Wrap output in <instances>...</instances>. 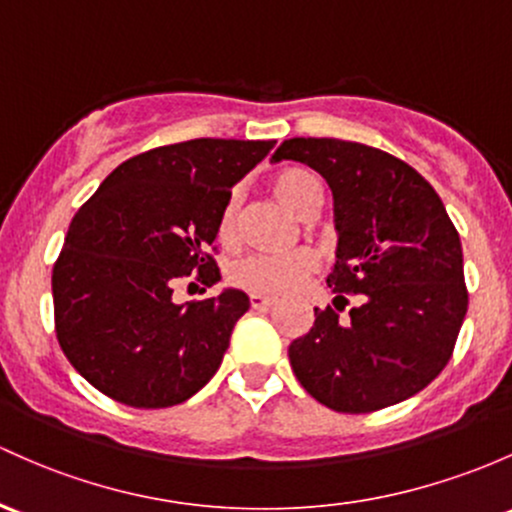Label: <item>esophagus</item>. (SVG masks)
<instances>
[{
	"mask_svg": "<svg viewBox=\"0 0 512 512\" xmlns=\"http://www.w3.org/2000/svg\"><path fill=\"white\" fill-rule=\"evenodd\" d=\"M249 302H251V307H254V310H268V307L273 305L271 298H266V295H256V293L249 295Z\"/></svg>",
	"mask_w": 512,
	"mask_h": 512,
	"instance_id": "1",
	"label": "esophagus"
}]
</instances>
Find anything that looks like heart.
Segmentation results:
<instances>
[{
    "label": "heart",
    "instance_id": "b5f03b06",
    "mask_svg": "<svg viewBox=\"0 0 512 512\" xmlns=\"http://www.w3.org/2000/svg\"><path fill=\"white\" fill-rule=\"evenodd\" d=\"M273 195L288 207L290 212L305 214L315 212L322 200V185L310 170L288 168L280 170L271 183ZM236 229V200L229 197L219 214L217 234L224 244L234 239ZM315 271V258L307 251H288V254H251L236 258L227 268V278L234 288L246 290V293L266 295V298H283L293 293L295 288Z\"/></svg>",
    "mask_w": 512,
    "mask_h": 512
}]
</instances>
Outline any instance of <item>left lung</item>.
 <instances>
[{
	"label": "left lung",
	"instance_id": "left-lung-1",
	"mask_svg": "<svg viewBox=\"0 0 512 512\" xmlns=\"http://www.w3.org/2000/svg\"><path fill=\"white\" fill-rule=\"evenodd\" d=\"M273 163L298 161L334 197L337 263L327 285L359 295L349 320L337 302L288 346L300 386L337 412L408 400L442 373L469 293L452 219L434 188L400 158L339 139H288ZM334 298V300H337Z\"/></svg>",
	"mask_w": 512,
	"mask_h": 512
}]
</instances>
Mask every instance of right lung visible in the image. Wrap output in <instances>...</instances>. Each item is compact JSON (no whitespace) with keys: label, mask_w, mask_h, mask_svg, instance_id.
Here are the masks:
<instances>
[{"label":"right lung","mask_w":512,"mask_h":512,"mask_svg":"<svg viewBox=\"0 0 512 512\" xmlns=\"http://www.w3.org/2000/svg\"><path fill=\"white\" fill-rule=\"evenodd\" d=\"M276 141L192 139L114 168L70 222L53 266L63 354L104 395L131 408H170L217 373L249 295L175 305L173 285L210 256L232 188Z\"/></svg>","instance_id":"obj_1"}]
</instances>
